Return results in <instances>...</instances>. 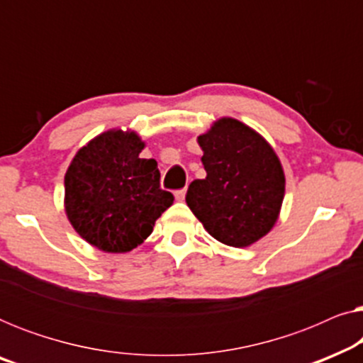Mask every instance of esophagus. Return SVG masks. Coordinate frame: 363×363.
Here are the masks:
<instances>
[{
    "label": "esophagus",
    "mask_w": 363,
    "mask_h": 363,
    "mask_svg": "<svg viewBox=\"0 0 363 363\" xmlns=\"http://www.w3.org/2000/svg\"><path fill=\"white\" fill-rule=\"evenodd\" d=\"M185 195H186V188H180V190L175 191V198L178 201L185 200Z\"/></svg>",
    "instance_id": "obj_1"
}]
</instances>
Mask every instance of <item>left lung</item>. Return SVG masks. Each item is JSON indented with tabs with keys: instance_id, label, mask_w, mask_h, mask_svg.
Masks as SVG:
<instances>
[{
	"instance_id": "8db88e82",
	"label": "left lung",
	"mask_w": 363,
	"mask_h": 363,
	"mask_svg": "<svg viewBox=\"0 0 363 363\" xmlns=\"http://www.w3.org/2000/svg\"><path fill=\"white\" fill-rule=\"evenodd\" d=\"M206 178L190 183L186 205L223 245L245 247L269 233L284 198L279 158L259 133L221 118L198 137Z\"/></svg>"
}]
</instances>
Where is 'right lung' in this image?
I'll return each mask as SVG.
<instances>
[{"label":"right lung","mask_w":363,"mask_h":363,"mask_svg":"<svg viewBox=\"0 0 363 363\" xmlns=\"http://www.w3.org/2000/svg\"><path fill=\"white\" fill-rule=\"evenodd\" d=\"M137 133L108 130L76 153L66 172V213L87 242L127 252L150 236L173 195L160 188L153 158H140Z\"/></svg>","instance_id":"obj_1"}]
</instances>
